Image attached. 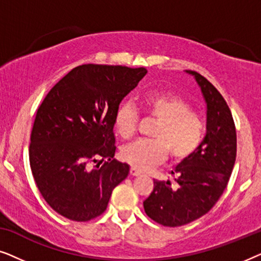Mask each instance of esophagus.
<instances>
[{
    "mask_svg": "<svg viewBox=\"0 0 261 261\" xmlns=\"http://www.w3.org/2000/svg\"><path fill=\"white\" fill-rule=\"evenodd\" d=\"M130 174H132V176H140L141 172L139 170L135 169V167H132V169H130Z\"/></svg>",
    "mask_w": 261,
    "mask_h": 261,
    "instance_id": "34e87169",
    "label": "esophagus"
}]
</instances>
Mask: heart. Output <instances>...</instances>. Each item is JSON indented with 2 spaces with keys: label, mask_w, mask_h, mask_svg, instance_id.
<instances>
[{
  "label": "heart",
  "mask_w": 261,
  "mask_h": 261,
  "mask_svg": "<svg viewBox=\"0 0 261 261\" xmlns=\"http://www.w3.org/2000/svg\"><path fill=\"white\" fill-rule=\"evenodd\" d=\"M141 107L147 116L158 120L151 138L153 140L130 142L121 149V158L135 167L146 171L164 162L169 153L174 162H181L201 145L204 123L192 112L190 103L181 97L166 94H146ZM139 116L130 103L124 102L115 114L114 126L122 139H129L138 127Z\"/></svg>",
  "instance_id": "1"
}]
</instances>
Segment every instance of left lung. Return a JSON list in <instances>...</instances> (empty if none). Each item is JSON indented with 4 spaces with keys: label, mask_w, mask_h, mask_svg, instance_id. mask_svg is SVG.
Returning <instances> with one entry per match:
<instances>
[{
    "label": "left lung",
    "mask_w": 261,
    "mask_h": 261,
    "mask_svg": "<svg viewBox=\"0 0 261 261\" xmlns=\"http://www.w3.org/2000/svg\"><path fill=\"white\" fill-rule=\"evenodd\" d=\"M185 72L195 78L205 101L206 133L198 148L171 171L176 188L170 180H154L144 201L147 216L166 227L183 226L208 213L227 188L237 158V132L227 102L202 74Z\"/></svg>",
    "instance_id": "obj_1"
}]
</instances>
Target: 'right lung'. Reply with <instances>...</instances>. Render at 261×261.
<instances>
[{"instance_id":"right-lung-1","label":"right lung","mask_w":261,"mask_h":261,"mask_svg":"<svg viewBox=\"0 0 261 261\" xmlns=\"http://www.w3.org/2000/svg\"><path fill=\"white\" fill-rule=\"evenodd\" d=\"M146 73L145 67L84 64L63 77L39 107L31 169L42 197L62 216L77 222L99 216L114 188L127 178L129 165L114 159V120L122 98ZM105 159L101 168L90 169L89 163Z\"/></svg>"}]
</instances>
